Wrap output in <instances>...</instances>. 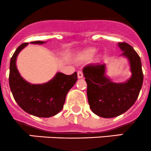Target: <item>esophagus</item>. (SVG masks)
Masks as SVG:
<instances>
[{
    "label": "esophagus",
    "instance_id": "34e87169",
    "mask_svg": "<svg viewBox=\"0 0 151 151\" xmlns=\"http://www.w3.org/2000/svg\"><path fill=\"white\" fill-rule=\"evenodd\" d=\"M83 73L81 72V71H78V78H83Z\"/></svg>",
    "mask_w": 151,
    "mask_h": 151
}]
</instances>
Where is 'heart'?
<instances>
[{
    "instance_id": "1",
    "label": "heart",
    "mask_w": 151,
    "mask_h": 151,
    "mask_svg": "<svg viewBox=\"0 0 151 151\" xmlns=\"http://www.w3.org/2000/svg\"><path fill=\"white\" fill-rule=\"evenodd\" d=\"M95 53V50L94 48H89L87 49L86 51L83 52V53L82 54V58L83 59H89V58L92 57Z\"/></svg>"
}]
</instances>
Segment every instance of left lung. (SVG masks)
Returning a JSON list of instances; mask_svg holds the SVG:
<instances>
[{
	"mask_svg": "<svg viewBox=\"0 0 151 151\" xmlns=\"http://www.w3.org/2000/svg\"><path fill=\"white\" fill-rule=\"evenodd\" d=\"M119 47L130 62L132 76L126 83H113L105 76L104 64H90L83 68L87 83V98L91 110L104 118L117 117L128 111L139 96L143 83L141 59L138 53L126 42Z\"/></svg>",
	"mask_w": 151,
	"mask_h": 151,
	"instance_id": "1",
	"label": "left lung"
}]
</instances>
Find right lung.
I'll return each mask as SVG.
<instances>
[{
	"label": "right lung",
	"mask_w": 151,
	"mask_h": 151,
	"mask_svg": "<svg viewBox=\"0 0 151 151\" xmlns=\"http://www.w3.org/2000/svg\"><path fill=\"white\" fill-rule=\"evenodd\" d=\"M31 43L43 44L45 42ZM28 44L20 45L11 58L9 77L10 89L17 104L25 112L39 117H52L63 108L67 94L78 79L77 73L70 76L57 73L47 83L31 84L20 76L16 67L17 55Z\"/></svg>",
	"instance_id": "right-lung-1"
}]
</instances>
